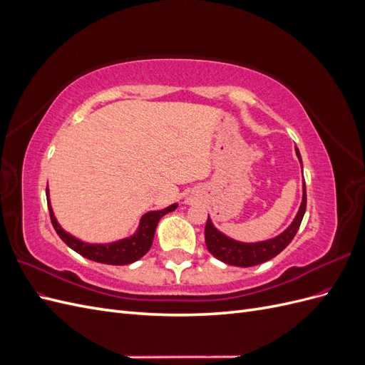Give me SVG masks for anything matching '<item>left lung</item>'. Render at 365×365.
Instances as JSON below:
<instances>
[{
  "mask_svg": "<svg viewBox=\"0 0 365 365\" xmlns=\"http://www.w3.org/2000/svg\"><path fill=\"white\" fill-rule=\"evenodd\" d=\"M295 153L302 163L300 150L297 148H295ZM304 212H306V185L303 184V200H302L300 208H298L297 212V216L292 220V224L279 236L268 240L254 242V244L239 242L225 236L224 233H220L208 216L207 224H205V245L216 259H219L220 262H224L227 264H233V267H240V268L256 267V264L271 260L291 244V240L294 239L298 228H300Z\"/></svg>",
  "mask_w": 365,
  "mask_h": 365,
  "instance_id": "1",
  "label": "left lung"
}]
</instances>
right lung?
Segmentation results:
<instances>
[{
  "mask_svg": "<svg viewBox=\"0 0 365 365\" xmlns=\"http://www.w3.org/2000/svg\"><path fill=\"white\" fill-rule=\"evenodd\" d=\"M47 204L50 210V219L51 224L56 230V233L59 237L67 244L71 250L76 252H79L81 256L98 262V263H106V264H129L132 262H135L141 259L145 254L150 250L152 242H153V235H155L157 225L160 222V219L168 215L178 207V204H172L168 208L157 210V212H148L146 215H143L140 219V225L137 231L132 236L120 239L115 242H111V244H88V242H83L81 239L74 237L73 235L67 233L59 222L54 217L53 208L50 204V193H48V187H47Z\"/></svg>",
  "mask_w": 365,
  "mask_h": 365,
  "instance_id": "add662e5",
  "label": "right lung"
}]
</instances>
